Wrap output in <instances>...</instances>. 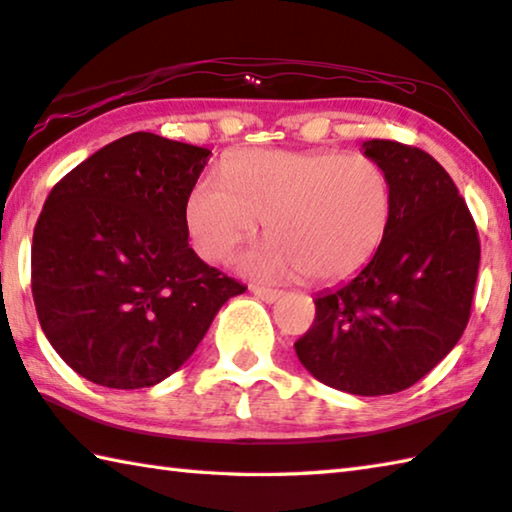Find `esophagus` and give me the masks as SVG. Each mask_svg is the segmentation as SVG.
Wrapping results in <instances>:
<instances>
[{"label":"esophagus","instance_id":"1","mask_svg":"<svg viewBox=\"0 0 512 512\" xmlns=\"http://www.w3.org/2000/svg\"><path fill=\"white\" fill-rule=\"evenodd\" d=\"M250 291H253L259 300H264L268 304L277 302L282 297V291H277V288H266V286H250Z\"/></svg>","mask_w":512,"mask_h":512}]
</instances>
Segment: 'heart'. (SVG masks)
Here are the masks:
<instances>
[{
    "label": "heart",
    "instance_id": "obj_1",
    "mask_svg": "<svg viewBox=\"0 0 512 512\" xmlns=\"http://www.w3.org/2000/svg\"><path fill=\"white\" fill-rule=\"evenodd\" d=\"M221 173L201 176L185 201L192 248L208 262H224L268 219L273 241L241 257L246 271L338 284L371 262L392 221V183L365 154L248 150Z\"/></svg>",
    "mask_w": 512,
    "mask_h": 512
}]
</instances>
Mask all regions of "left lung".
Segmentation results:
<instances>
[{"mask_svg":"<svg viewBox=\"0 0 512 512\" xmlns=\"http://www.w3.org/2000/svg\"><path fill=\"white\" fill-rule=\"evenodd\" d=\"M362 147L392 183V221L351 282L315 297L295 353L324 385L383 396L418 383L459 342L481 244L457 185L430 154L385 138Z\"/></svg>","mask_w":512,"mask_h":512,"instance_id":"1","label":"left lung"}]
</instances>
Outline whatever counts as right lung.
Returning a JSON list of instances; mask_svg holds the SVG:
<instances>
[{
	"label": "right lung",
	"mask_w": 512,
	"mask_h": 512,
	"mask_svg": "<svg viewBox=\"0 0 512 512\" xmlns=\"http://www.w3.org/2000/svg\"><path fill=\"white\" fill-rule=\"evenodd\" d=\"M208 154L136 132L91 154L46 197L31 246L37 320L91 383H161L246 291L188 246L185 201Z\"/></svg>",
	"instance_id": "1"
}]
</instances>
